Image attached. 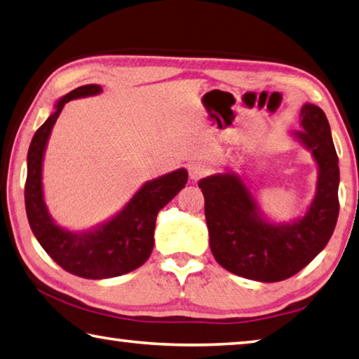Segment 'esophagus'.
Instances as JSON below:
<instances>
[{
  "label": "esophagus",
  "instance_id": "obj_1",
  "mask_svg": "<svg viewBox=\"0 0 359 359\" xmlns=\"http://www.w3.org/2000/svg\"><path fill=\"white\" fill-rule=\"evenodd\" d=\"M188 172H190V177L193 180H199L202 177H205V175L210 172V169H208V166L204 165V163L194 161L190 166H188Z\"/></svg>",
  "mask_w": 359,
  "mask_h": 359
}]
</instances>
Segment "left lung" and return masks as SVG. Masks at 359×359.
<instances>
[{
	"mask_svg": "<svg viewBox=\"0 0 359 359\" xmlns=\"http://www.w3.org/2000/svg\"><path fill=\"white\" fill-rule=\"evenodd\" d=\"M302 132L290 136L309 151L317 165L314 199L303 217L290 223L266 218L237 172H218L199 180L205 199L210 250L233 275L259 283L284 281L304 269L327 243L339 215V158L322 108L304 103Z\"/></svg>",
	"mask_w": 359,
	"mask_h": 359,
	"instance_id": "left-lung-1",
	"label": "left lung"
}]
</instances>
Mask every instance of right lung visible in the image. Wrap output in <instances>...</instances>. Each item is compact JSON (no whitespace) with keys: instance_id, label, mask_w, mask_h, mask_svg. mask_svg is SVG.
I'll use <instances>...</instances> for the list:
<instances>
[{"instance_id":"right-lung-1","label":"right lung","mask_w":359,"mask_h":359,"mask_svg":"<svg viewBox=\"0 0 359 359\" xmlns=\"http://www.w3.org/2000/svg\"><path fill=\"white\" fill-rule=\"evenodd\" d=\"M100 93L99 84H86L61 97L53 113L32 136L26 158L25 205L31 231L57 265L86 279L121 276L144 264L154 250L158 212L188 182L184 168L147 180L119 212L86 231H69L56 223L45 204L42 185V165L51 130L67 102Z\"/></svg>"}]
</instances>
